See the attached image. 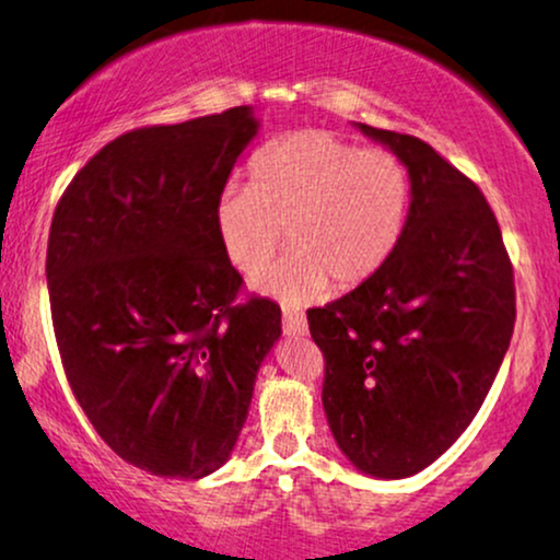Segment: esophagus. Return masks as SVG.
Instances as JSON below:
<instances>
[{
  "instance_id": "obj_1",
  "label": "esophagus",
  "mask_w": 560,
  "mask_h": 560,
  "mask_svg": "<svg viewBox=\"0 0 560 560\" xmlns=\"http://www.w3.org/2000/svg\"><path fill=\"white\" fill-rule=\"evenodd\" d=\"M307 331V320L298 311H284V334L287 337H302Z\"/></svg>"
}]
</instances>
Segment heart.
Returning <instances> with one entry per match:
<instances>
[{"label": "heart", "instance_id": "obj_1", "mask_svg": "<svg viewBox=\"0 0 560 560\" xmlns=\"http://www.w3.org/2000/svg\"><path fill=\"white\" fill-rule=\"evenodd\" d=\"M413 184L397 155L361 150L331 131H298L273 141L213 205L221 253L244 276L260 273L281 240L292 253L258 279L262 292L307 302L355 289L387 266L402 240Z\"/></svg>", "mask_w": 560, "mask_h": 560}]
</instances>
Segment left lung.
Masks as SVG:
<instances>
[{
    "label": "left lung",
    "instance_id": "left-lung-1",
    "mask_svg": "<svg viewBox=\"0 0 560 560\" xmlns=\"http://www.w3.org/2000/svg\"><path fill=\"white\" fill-rule=\"evenodd\" d=\"M410 173L402 240L374 279L307 311L324 410L358 471L405 479L466 432L516 320L513 268L479 186L408 133L358 124Z\"/></svg>",
    "mask_w": 560,
    "mask_h": 560
}]
</instances>
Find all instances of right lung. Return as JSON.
Listing matches in <instances>:
<instances>
[{
    "mask_svg": "<svg viewBox=\"0 0 560 560\" xmlns=\"http://www.w3.org/2000/svg\"><path fill=\"white\" fill-rule=\"evenodd\" d=\"M249 105L128 131L57 205L47 284L75 400L126 464L202 479L229 460L281 307L236 302L213 205L258 137Z\"/></svg>",
    "mask_w": 560,
    "mask_h": 560,
    "instance_id": "right-lung-1",
    "label": "right lung"
}]
</instances>
